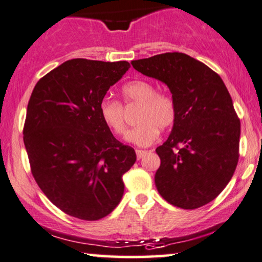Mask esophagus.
I'll use <instances>...</instances> for the list:
<instances>
[{"instance_id": "1", "label": "esophagus", "mask_w": 262, "mask_h": 262, "mask_svg": "<svg viewBox=\"0 0 262 262\" xmlns=\"http://www.w3.org/2000/svg\"><path fill=\"white\" fill-rule=\"evenodd\" d=\"M147 152H148V151H144V149H137V157H138V159H141L142 157H144Z\"/></svg>"}]
</instances>
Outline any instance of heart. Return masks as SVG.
Returning <instances> with one entry per match:
<instances>
[{
	"label": "heart",
	"instance_id": "heart-1",
	"mask_svg": "<svg viewBox=\"0 0 262 262\" xmlns=\"http://www.w3.org/2000/svg\"><path fill=\"white\" fill-rule=\"evenodd\" d=\"M122 97L127 104H139L138 125L128 132L125 140L138 146H149L159 137L160 130L172 127L177 117V106L173 97L167 92H158L147 80H133L122 87ZM99 115L104 123L115 134L125 132L124 109L117 100L105 98L99 104Z\"/></svg>",
	"mask_w": 262,
	"mask_h": 262
}]
</instances>
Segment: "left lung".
Instances as JSON below:
<instances>
[{"label":"left lung","mask_w":262,"mask_h":262,"mask_svg":"<svg viewBox=\"0 0 262 262\" xmlns=\"http://www.w3.org/2000/svg\"><path fill=\"white\" fill-rule=\"evenodd\" d=\"M141 74L167 85L177 117L167 140L157 147L156 187L169 204L194 210L214 200L238 162L241 122L221 76L182 52L132 61Z\"/></svg>","instance_id":"1"}]
</instances>
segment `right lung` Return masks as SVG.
Wrapping results in <instances>:
<instances>
[{
    "mask_svg": "<svg viewBox=\"0 0 262 262\" xmlns=\"http://www.w3.org/2000/svg\"><path fill=\"white\" fill-rule=\"evenodd\" d=\"M129 67L74 58L32 91L24 125L31 171L49 200L72 217L98 221L111 213L123 195L122 176L137 160L99 115L107 90Z\"/></svg>",
    "mask_w": 262,
    "mask_h": 262,
    "instance_id": "add662e5",
    "label": "right lung"
}]
</instances>
